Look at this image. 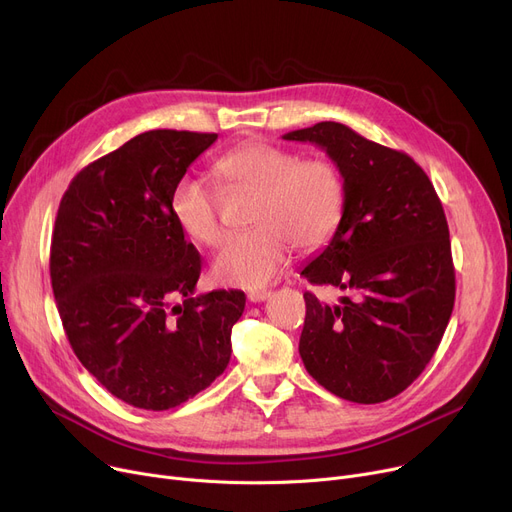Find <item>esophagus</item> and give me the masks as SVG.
Wrapping results in <instances>:
<instances>
[{
    "mask_svg": "<svg viewBox=\"0 0 512 512\" xmlns=\"http://www.w3.org/2000/svg\"><path fill=\"white\" fill-rule=\"evenodd\" d=\"M270 297H272L270 290H251V292H249V301H251V303H261V301L270 299Z\"/></svg>",
    "mask_w": 512,
    "mask_h": 512,
    "instance_id": "esophagus-1",
    "label": "esophagus"
}]
</instances>
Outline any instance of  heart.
<instances>
[{
    "label": "heart",
    "mask_w": 512,
    "mask_h": 512,
    "mask_svg": "<svg viewBox=\"0 0 512 512\" xmlns=\"http://www.w3.org/2000/svg\"><path fill=\"white\" fill-rule=\"evenodd\" d=\"M230 191L255 193L253 230L230 236L213 259V278L240 288L274 282L292 245L315 251L334 238L344 215V178L326 157L301 159L284 147L253 141L222 155L213 166ZM168 207L176 226L201 245H218L224 228L220 197L197 176L172 186Z\"/></svg>",
    "instance_id": "heart-1"
}]
</instances>
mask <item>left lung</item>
Returning a JSON list of instances; mask_svg holds the SVG:
<instances>
[{
	"label": "left lung",
	"mask_w": 512,
	"mask_h": 512,
	"mask_svg": "<svg viewBox=\"0 0 512 512\" xmlns=\"http://www.w3.org/2000/svg\"><path fill=\"white\" fill-rule=\"evenodd\" d=\"M324 149L344 178V215L301 276L346 290L305 292L299 353L317 384L375 405L407 390L438 351L454 307L450 234L434 184L402 151L338 122L284 134Z\"/></svg>",
	"instance_id": "left-lung-1"
}]
</instances>
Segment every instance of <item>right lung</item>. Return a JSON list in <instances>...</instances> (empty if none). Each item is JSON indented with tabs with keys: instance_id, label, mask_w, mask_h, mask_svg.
<instances>
[{
	"instance_id": "1",
	"label": "right lung",
	"mask_w": 512,
	"mask_h": 512,
	"mask_svg": "<svg viewBox=\"0 0 512 512\" xmlns=\"http://www.w3.org/2000/svg\"><path fill=\"white\" fill-rule=\"evenodd\" d=\"M215 139L143 132L80 170L60 201L49 274L62 326L93 378L137 409H174L222 375L245 311L242 290L195 294L201 255L168 207Z\"/></svg>"
}]
</instances>
